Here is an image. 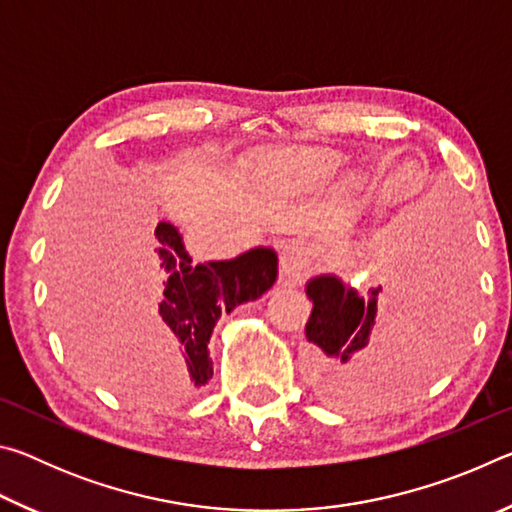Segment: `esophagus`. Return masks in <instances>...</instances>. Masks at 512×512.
<instances>
[{"mask_svg":"<svg viewBox=\"0 0 512 512\" xmlns=\"http://www.w3.org/2000/svg\"><path fill=\"white\" fill-rule=\"evenodd\" d=\"M309 268V255L307 248L300 241H289L280 253V271L289 280H300Z\"/></svg>","mask_w":512,"mask_h":512,"instance_id":"34e87169","label":"esophagus"}]
</instances>
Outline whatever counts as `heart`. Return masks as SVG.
Returning <instances> with one entry per match:
<instances>
[{"label": "heart", "instance_id": "1", "mask_svg": "<svg viewBox=\"0 0 512 512\" xmlns=\"http://www.w3.org/2000/svg\"><path fill=\"white\" fill-rule=\"evenodd\" d=\"M341 158L334 151L325 149H305L282 155V158L266 164L262 178L268 185L277 189H287V192H298L311 185L325 180L329 173L339 167Z\"/></svg>", "mask_w": 512, "mask_h": 512}]
</instances>
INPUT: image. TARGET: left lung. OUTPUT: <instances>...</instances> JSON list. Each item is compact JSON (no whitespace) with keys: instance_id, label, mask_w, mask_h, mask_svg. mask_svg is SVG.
I'll use <instances>...</instances> for the list:
<instances>
[{"instance_id":"1","label":"left lung","mask_w":512,"mask_h":512,"mask_svg":"<svg viewBox=\"0 0 512 512\" xmlns=\"http://www.w3.org/2000/svg\"><path fill=\"white\" fill-rule=\"evenodd\" d=\"M415 271L406 250L393 266V280L366 296L345 289L334 275L307 284L314 309L305 334L316 348L318 384L327 395H345L341 391L368 372L409 366L429 350L443 311V284H429L431 277L422 280Z\"/></svg>"}]
</instances>
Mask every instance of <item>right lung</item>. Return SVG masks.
Wrapping results in <instances>:
<instances>
[{"label": "right lung", "instance_id": "obj_1", "mask_svg": "<svg viewBox=\"0 0 512 512\" xmlns=\"http://www.w3.org/2000/svg\"><path fill=\"white\" fill-rule=\"evenodd\" d=\"M151 266L162 284L155 309L160 341L176 359L185 386L201 388L212 379L207 343L216 320L273 287L277 257L271 248H255L230 262L192 266L178 230L158 223L151 235Z\"/></svg>", "mask_w": 512, "mask_h": 512}]
</instances>
